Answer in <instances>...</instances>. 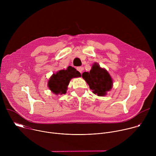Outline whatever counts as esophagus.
<instances>
[{"mask_svg":"<svg viewBox=\"0 0 156 156\" xmlns=\"http://www.w3.org/2000/svg\"><path fill=\"white\" fill-rule=\"evenodd\" d=\"M76 70H77L78 72H80L81 73H81H82V72H83V68L81 67V66H78V67H77V68H76Z\"/></svg>","mask_w":156,"mask_h":156,"instance_id":"1","label":"esophagus"}]
</instances>
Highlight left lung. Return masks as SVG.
I'll use <instances>...</instances> for the list:
<instances>
[{
  "label": "left lung",
  "instance_id": "1",
  "mask_svg": "<svg viewBox=\"0 0 156 156\" xmlns=\"http://www.w3.org/2000/svg\"><path fill=\"white\" fill-rule=\"evenodd\" d=\"M83 78L88 84L93 93L98 96H104L112 87L113 81L108 72L94 63L90 72H84Z\"/></svg>",
  "mask_w": 156,
  "mask_h": 156
}]
</instances>
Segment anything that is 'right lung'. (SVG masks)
<instances>
[{"label":"right lung","mask_w":156,"mask_h":156,"mask_svg":"<svg viewBox=\"0 0 156 156\" xmlns=\"http://www.w3.org/2000/svg\"><path fill=\"white\" fill-rule=\"evenodd\" d=\"M80 76L81 74L78 71L69 66L66 70H61L55 74L54 73L48 81V86L55 94H64L66 93L71 79Z\"/></svg>","instance_id":"add662e5"}]
</instances>
